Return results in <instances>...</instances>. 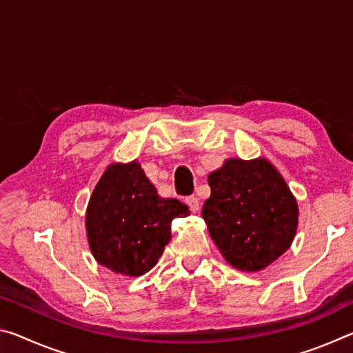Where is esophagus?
Returning a JSON list of instances; mask_svg holds the SVG:
<instances>
[{
  "label": "esophagus",
  "mask_w": 353,
  "mask_h": 353,
  "mask_svg": "<svg viewBox=\"0 0 353 353\" xmlns=\"http://www.w3.org/2000/svg\"><path fill=\"white\" fill-rule=\"evenodd\" d=\"M187 205L190 207V212L191 213H196L199 210V199L196 198V196H190V198H187Z\"/></svg>",
  "instance_id": "esophagus-1"
}]
</instances>
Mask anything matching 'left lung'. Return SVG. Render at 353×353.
Masks as SVG:
<instances>
[{
  "instance_id": "left-lung-1",
  "label": "left lung",
  "mask_w": 353,
  "mask_h": 353,
  "mask_svg": "<svg viewBox=\"0 0 353 353\" xmlns=\"http://www.w3.org/2000/svg\"><path fill=\"white\" fill-rule=\"evenodd\" d=\"M208 185L212 194L202 218L229 265L256 272L290 249L299 224L297 201L270 160L225 159L208 174Z\"/></svg>"
}]
</instances>
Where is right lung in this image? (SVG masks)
I'll use <instances>...</instances> for the list:
<instances>
[{"label":"right lung","instance_id":"obj_1","mask_svg":"<svg viewBox=\"0 0 353 353\" xmlns=\"http://www.w3.org/2000/svg\"><path fill=\"white\" fill-rule=\"evenodd\" d=\"M188 214L181 201L160 198L137 160L110 163L87 205L88 246L107 270L139 277L162 256L171 240V221Z\"/></svg>","mask_w":353,"mask_h":353}]
</instances>
